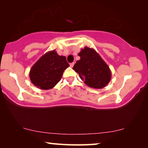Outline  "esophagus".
<instances>
[{"label":"esophagus","mask_w":148,"mask_h":148,"mask_svg":"<svg viewBox=\"0 0 148 148\" xmlns=\"http://www.w3.org/2000/svg\"><path fill=\"white\" fill-rule=\"evenodd\" d=\"M74 62H72V63H71L70 64V66H71V67H73V66H74Z\"/></svg>","instance_id":"obj_1"}]
</instances>
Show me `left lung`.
<instances>
[{"instance_id": "8db88e82", "label": "left lung", "mask_w": 148, "mask_h": 148, "mask_svg": "<svg viewBox=\"0 0 148 148\" xmlns=\"http://www.w3.org/2000/svg\"><path fill=\"white\" fill-rule=\"evenodd\" d=\"M78 55L80 60L76 62L73 69L85 84L95 89H102L107 86L112 77L111 71L100 54L93 48L86 46Z\"/></svg>"}]
</instances>
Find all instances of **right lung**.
<instances>
[{"label": "right lung", "mask_w": 148, "mask_h": 148, "mask_svg": "<svg viewBox=\"0 0 148 148\" xmlns=\"http://www.w3.org/2000/svg\"><path fill=\"white\" fill-rule=\"evenodd\" d=\"M69 66L64 56L55 50L46 52L32 66L29 78L32 84L41 90L53 88L61 79L64 71Z\"/></svg>", "instance_id": "right-lung-1"}]
</instances>
